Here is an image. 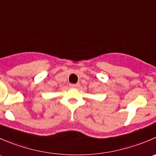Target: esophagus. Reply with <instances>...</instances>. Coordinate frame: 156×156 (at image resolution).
I'll return each mask as SVG.
<instances>
[{
  "mask_svg": "<svg viewBox=\"0 0 156 156\" xmlns=\"http://www.w3.org/2000/svg\"><path fill=\"white\" fill-rule=\"evenodd\" d=\"M78 86H79V84H78V83L77 84H70V87H77Z\"/></svg>",
  "mask_w": 156,
  "mask_h": 156,
  "instance_id": "obj_1",
  "label": "esophagus"
}]
</instances>
